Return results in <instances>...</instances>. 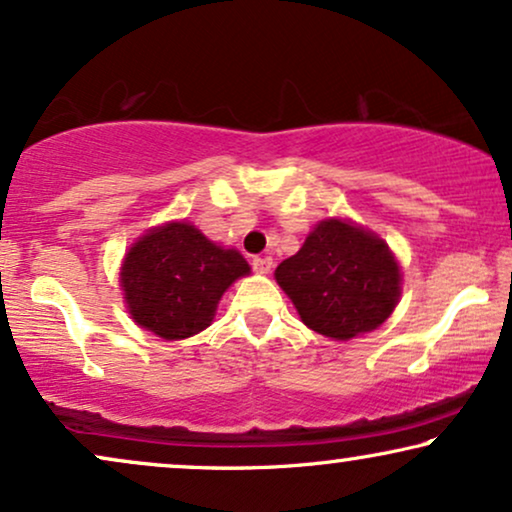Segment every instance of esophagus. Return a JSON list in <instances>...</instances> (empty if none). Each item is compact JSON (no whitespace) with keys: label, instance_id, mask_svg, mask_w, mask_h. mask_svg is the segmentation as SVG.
Instances as JSON below:
<instances>
[{"label":"esophagus","instance_id":"esophagus-1","mask_svg":"<svg viewBox=\"0 0 512 512\" xmlns=\"http://www.w3.org/2000/svg\"><path fill=\"white\" fill-rule=\"evenodd\" d=\"M251 268H254L258 275H265V272L272 270V258L270 256H256L254 261H251Z\"/></svg>","mask_w":512,"mask_h":512}]
</instances>
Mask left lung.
<instances>
[{"label":"left lung","instance_id":"obj_1","mask_svg":"<svg viewBox=\"0 0 512 512\" xmlns=\"http://www.w3.org/2000/svg\"><path fill=\"white\" fill-rule=\"evenodd\" d=\"M305 327L348 341L374 331L400 301V265L374 232L327 218L275 270Z\"/></svg>","mask_w":512,"mask_h":512}]
</instances>
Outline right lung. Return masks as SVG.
I'll use <instances>...</instances> for the list:
<instances>
[{"instance_id": "obj_1", "label": "right lung", "mask_w": 512, "mask_h": 512, "mask_svg": "<svg viewBox=\"0 0 512 512\" xmlns=\"http://www.w3.org/2000/svg\"><path fill=\"white\" fill-rule=\"evenodd\" d=\"M237 249H223L195 225L152 228L124 256L119 282L131 317L143 329L178 341L207 329L223 291L249 275Z\"/></svg>"}]
</instances>
